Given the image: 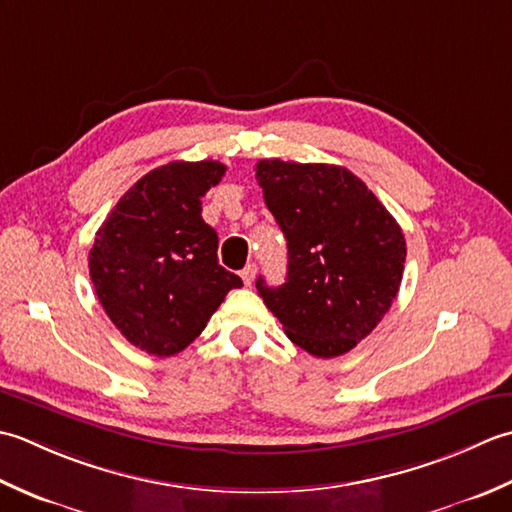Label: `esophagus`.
Returning <instances> with one entry per match:
<instances>
[{
    "mask_svg": "<svg viewBox=\"0 0 512 512\" xmlns=\"http://www.w3.org/2000/svg\"><path fill=\"white\" fill-rule=\"evenodd\" d=\"M241 278H243L245 285H252L254 278H256V265H254V263L247 265V267L241 271Z\"/></svg>",
    "mask_w": 512,
    "mask_h": 512,
    "instance_id": "34e87169",
    "label": "esophagus"
}]
</instances>
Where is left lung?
Listing matches in <instances>:
<instances>
[{"label": "left lung", "mask_w": 512, "mask_h": 512, "mask_svg": "<svg viewBox=\"0 0 512 512\" xmlns=\"http://www.w3.org/2000/svg\"><path fill=\"white\" fill-rule=\"evenodd\" d=\"M265 205L287 238V280L258 294L287 338L316 358L351 351L400 291L406 241L398 221L340 165L256 163Z\"/></svg>", "instance_id": "left-lung-1"}]
</instances>
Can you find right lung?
<instances>
[{
    "mask_svg": "<svg viewBox=\"0 0 512 512\" xmlns=\"http://www.w3.org/2000/svg\"><path fill=\"white\" fill-rule=\"evenodd\" d=\"M218 161H172L134 183L101 223L88 254L101 307L125 340L152 356L183 351L243 280L218 265L201 198Z\"/></svg>",
    "mask_w": 512,
    "mask_h": 512,
    "instance_id": "1",
    "label": "right lung"
}]
</instances>
